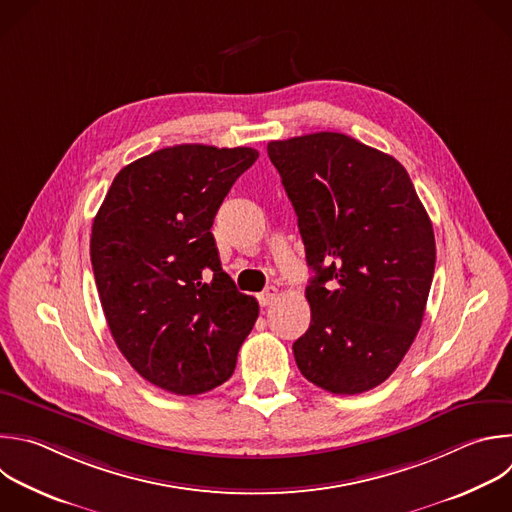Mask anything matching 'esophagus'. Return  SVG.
I'll return each mask as SVG.
<instances>
[{"label": "esophagus", "instance_id": "1", "mask_svg": "<svg viewBox=\"0 0 512 512\" xmlns=\"http://www.w3.org/2000/svg\"><path fill=\"white\" fill-rule=\"evenodd\" d=\"M277 289L275 287H267L263 293H259L257 295V299H259V303H261V307H267V305H271L275 299H277Z\"/></svg>", "mask_w": 512, "mask_h": 512}]
</instances>
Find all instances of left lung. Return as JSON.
<instances>
[{"mask_svg":"<svg viewBox=\"0 0 512 512\" xmlns=\"http://www.w3.org/2000/svg\"><path fill=\"white\" fill-rule=\"evenodd\" d=\"M307 265L299 372L331 394L386 382L422 325L436 263L430 217L406 168L342 132L271 140Z\"/></svg>","mask_w":512,"mask_h":512,"instance_id":"left-lung-1","label":"left lung"}]
</instances>
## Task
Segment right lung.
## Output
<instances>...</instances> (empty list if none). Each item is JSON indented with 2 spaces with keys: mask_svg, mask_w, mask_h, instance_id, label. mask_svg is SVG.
Listing matches in <instances>:
<instances>
[{
  "mask_svg": "<svg viewBox=\"0 0 512 512\" xmlns=\"http://www.w3.org/2000/svg\"><path fill=\"white\" fill-rule=\"evenodd\" d=\"M255 148L179 144L124 166L94 217L90 259L128 364L179 396L231 378L259 303L223 271L215 215Z\"/></svg>",
  "mask_w": 512,
  "mask_h": 512,
  "instance_id": "obj_1",
  "label": "right lung"
}]
</instances>
